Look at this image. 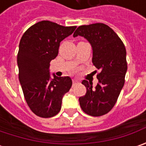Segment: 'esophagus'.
Masks as SVG:
<instances>
[{
	"mask_svg": "<svg viewBox=\"0 0 146 146\" xmlns=\"http://www.w3.org/2000/svg\"><path fill=\"white\" fill-rule=\"evenodd\" d=\"M72 82H73V85H76V84L78 83V81H77L76 80H72Z\"/></svg>",
	"mask_w": 146,
	"mask_h": 146,
	"instance_id": "1",
	"label": "esophagus"
}]
</instances>
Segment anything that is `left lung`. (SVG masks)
<instances>
[{"mask_svg": "<svg viewBox=\"0 0 146 146\" xmlns=\"http://www.w3.org/2000/svg\"><path fill=\"white\" fill-rule=\"evenodd\" d=\"M78 36L90 43L93 63L100 70L96 87L88 80L82 81L87 92L79 98L80 105L88 115L102 116L114 107L124 85L127 69L126 48L118 35L104 23L80 26L73 36Z\"/></svg>", "mask_w": 146, "mask_h": 146, "instance_id": "1", "label": "left lung"}]
</instances>
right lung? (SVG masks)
I'll list each match as a JSON object with an SVG mask.
<instances>
[{
  "label": "right lung",
  "instance_id": "1",
  "mask_svg": "<svg viewBox=\"0 0 146 146\" xmlns=\"http://www.w3.org/2000/svg\"><path fill=\"white\" fill-rule=\"evenodd\" d=\"M76 27H63L40 21L29 27L20 40L17 57L19 78L26 102L37 116L50 118L61 110L62 101L72 85L69 76L49 72L50 62L58 54L60 42Z\"/></svg>",
  "mask_w": 146,
  "mask_h": 146
}]
</instances>
